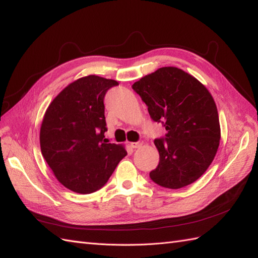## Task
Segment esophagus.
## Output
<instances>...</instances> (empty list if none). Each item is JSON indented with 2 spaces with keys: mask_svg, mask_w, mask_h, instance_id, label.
<instances>
[{
  "mask_svg": "<svg viewBox=\"0 0 258 258\" xmlns=\"http://www.w3.org/2000/svg\"><path fill=\"white\" fill-rule=\"evenodd\" d=\"M142 145H143V143H142V142H135V143H131V146L133 147V148H140V147H142Z\"/></svg>",
  "mask_w": 258,
  "mask_h": 258,
  "instance_id": "34e87169",
  "label": "esophagus"
}]
</instances>
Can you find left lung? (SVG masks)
Masks as SVG:
<instances>
[{
	"label": "left lung",
	"mask_w": 258,
	"mask_h": 258,
	"mask_svg": "<svg viewBox=\"0 0 258 258\" xmlns=\"http://www.w3.org/2000/svg\"><path fill=\"white\" fill-rule=\"evenodd\" d=\"M155 122L167 134L154 141L159 164L149 172L161 187L180 189L199 179L218 152L221 131L217 105L208 89L176 67H163L133 86Z\"/></svg>",
	"instance_id": "obj_1"
}]
</instances>
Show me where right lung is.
<instances>
[{
  "instance_id": "add662e5",
  "label": "right lung",
  "mask_w": 258,
  "mask_h": 258,
  "mask_svg": "<svg viewBox=\"0 0 258 258\" xmlns=\"http://www.w3.org/2000/svg\"><path fill=\"white\" fill-rule=\"evenodd\" d=\"M118 82L98 76L80 78L48 106L40 126L41 154L58 181L77 194L101 189L127 153L107 143L104 97Z\"/></svg>"
}]
</instances>
